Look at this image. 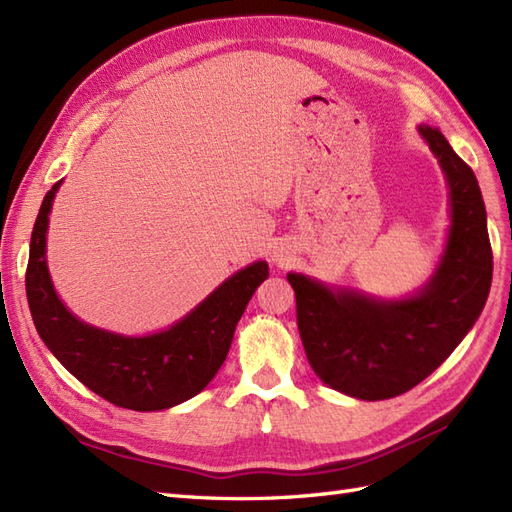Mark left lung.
Returning <instances> with one entry per match:
<instances>
[{
    "instance_id": "left-lung-1",
    "label": "left lung",
    "mask_w": 512,
    "mask_h": 512,
    "mask_svg": "<svg viewBox=\"0 0 512 512\" xmlns=\"http://www.w3.org/2000/svg\"><path fill=\"white\" fill-rule=\"evenodd\" d=\"M450 183L452 227L435 277L409 300L383 303L287 274L305 355L322 381L359 400L413 389L452 355L487 303L493 251L471 170L439 129L419 127Z\"/></svg>"
}]
</instances>
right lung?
I'll use <instances>...</instances> for the list:
<instances>
[{
  "label": "right lung",
  "mask_w": 512,
  "mask_h": 512,
  "mask_svg": "<svg viewBox=\"0 0 512 512\" xmlns=\"http://www.w3.org/2000/svg\"><path fill=\"white\" fill-rule=\"evenodd\" d=\"M58 186L45 194L36 216L25 270V294L38 335L77 381L121 409L162 411L190 400L227 359L235 324L268 279V264L257 261L235 272L168 331L123 337L95 329L60 303L45 264L49 209Z\"/></svg>",
  "instance_id": "right-lung-1"
}]
</instances>
